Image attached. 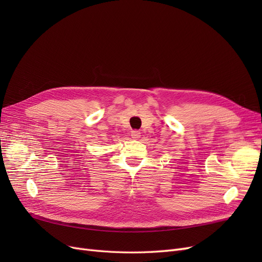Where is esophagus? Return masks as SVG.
Returning a JSON list of instances; mask_svg holds the SVG:
<instances>
[{"mask_svg": "<svg viewBox=\"0 0 262 262\" xmlns=\"http://www.w3.org/2000/svg\"><path fill=\"white\" fill-rule=\"evenodd\" d=\"M131 137L133 138V139H140V137H141V133H140V131H138V130H133V131H131Z\"/></svg>", "mask_w": 262, "mask_h": 262, "instance_id": "34e87169", "label": "esophagus"}]
</instances>
